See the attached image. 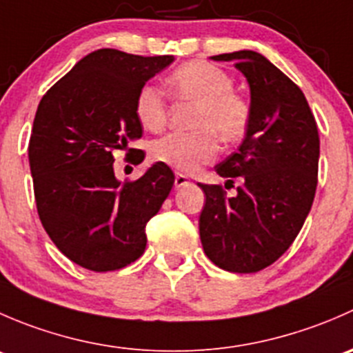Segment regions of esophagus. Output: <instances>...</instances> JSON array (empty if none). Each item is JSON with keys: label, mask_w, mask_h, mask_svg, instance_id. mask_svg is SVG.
Instances as JSON below:
<instances>
[{"label": "esophagus", "mask_w": 353, "mask_h": 353, "mask_svg": "<svg viewBox=\"0 0 353 353\" xmlns=\"http://www.w3.org/2000/svg\"><path fill=\"white\" fill-rule=\"evenodd\" d=\"M190 183H191V181H190V177H188V176H184V174H176V179H174V186H176L177 190H179V188H183V186H188Z\"/></svg>", "instance_id": "34e87169"}]
</instances>
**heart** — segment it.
Here are the masks:
<instances>
[{
  "label": "heart",
  "instance_id": "1",
  "mask_svg": "<svg viewBox=\"0 0 353 353\" xmlns=\"http://www.w3.org/2000/svg\"><path fill=\"white\" fill-rule=\"evenodd\" d=\"M167 90L179 101L198 105L191 133H170L152 145L157 162L179 172H194L219 155V140L239 141L251 123V104L234 92V80L227 71L206 61H191L179 66L165 80ZM134 114L141 126L159 133L167 124V102L162 92L152 85L140 88Z\"/></svg>",
  "mask_w": 353,
  "mask_h": 353
}]
</instances>
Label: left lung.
<instances>
[{"instance_id": "left-lung-1", "label": "left lung", "mask_w": 353, "mask_h": 353, "mask_svg": "<svg viewBox=\"0 0 353 353\" xmlns=\"http://www.w3.org/2000/svg\"><path fill=\"white\" fill-rule=\"evenodd\" d=\"M212 59L234 61L245 77L251 123L237 152L215 167L230 183L239 177L237 193L198 184L206 198L199 237L219 268L256 273L290 248L309 215L318 186V126L301 88L265 56L236 51Z\"/></svg>"}]
</instances>
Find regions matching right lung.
Wrapping results in <instances>:
<instances>
[{
  "mask_svg": "<svg viewBox=\"0 0 353 353\" xmlns=\"http://www.w3.org/2000/svg\"><path fill=\"white\" fill-rule=\"evenodd\" d=\"M172 61L99 49L56 81L35 112L28 162L39 219L56 248L92 272L124 268L143 254L147 222L172 190L169 165L157 162L124 183L112 165L114 152L143 134L138 92Z\"/></svg>",
  "mask_w": 353,
  "mask_h": 353,
  "instance_id": "1",
  "label": "right lung"
}]
</instances>
